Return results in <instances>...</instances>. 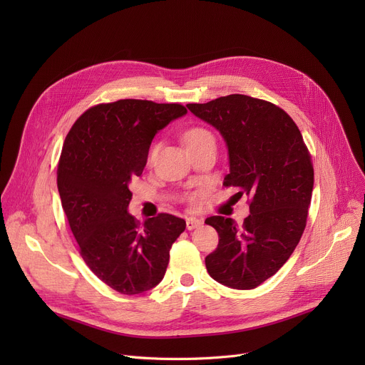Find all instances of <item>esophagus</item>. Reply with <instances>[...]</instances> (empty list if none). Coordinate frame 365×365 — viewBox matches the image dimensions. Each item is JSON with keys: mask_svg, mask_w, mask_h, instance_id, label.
<instances>
[{"mask_svg": "<svg viewBox=\"0 0 365 365\" xmlns=\"http://www.w3.org/2000/svg\"><path fill=\"white\" fill-rule=\"evenodd\" d=\"M201 225H202V220H200L197 217H187L186 219V229H187V231H192V229H195Z\"/></svg>", "mask_w": 365, "mask_h": 365, "instance_id": "1", "label": "esophagus"}]
</instances>
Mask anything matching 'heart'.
<instances>
[{
	"mask_svg": "<svg viewBox=\"0 0 365 365\" xmlns=\"http://www.w3.org/2000/svg\"><path fill=\"white\" fill-rule=\"evenodd\" d=\"M208 140H215L213 134L210 133L208 130L202 128V127H195V128H190L185 133V143L187 146V149L194 148L197 145H201L204 142H208ZM157 146H153L149 152V161H153V158H155L157 155Z\"/></svg>",
	"mask_w": 365,
	"mask_h": 365,
	"instance_id": "1",
	"label": "heart"
}]
</instances>
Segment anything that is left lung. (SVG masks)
Listing matches in <instances>:
<instances>
[{
	"label": "left lung",
	"instance_id": "1",
	"mask_svg": "<svg viewBox=\"0 0 365 365\" xmlns=\"http://www.w3.org/2000/svg\"><path fill=\"white\" fill-rule=\"evenodd\" d=\"M186 106L226 142L223 185L250 198L242 226L231 217L205 219L219 234L217 248L205 257L207 271L231 289H256L279 271L302 238L314 189L311 153L290 115L271 102L229 94Z\"/></svg>",
	"mask_w": 365,
	"mask_h": 365
}]
</instances>
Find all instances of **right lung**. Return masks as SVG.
Returning a JSON list of instances; mask_svg holds the SVG:
<instances>
[{
  "instance_id": "obj_1",
  "label": "right lung",
  "mask_w": 365,
  "mask_h": 365,
  "mask_svg": "<svg viewBox=\"0 0 365 365\" xmlns=\"http://www.w3.org/2000/svg\"><path fill=\"white\" fill-rule=\"evenodd\" d=\"M179 103L123 99L87 109L75 121L57 167V189L71 231L91 272L121 294L158 285L170 248L186 222L161 213L140 225L127 208L155 134L183 117Z\"/></svg>"
}]
</instances>
